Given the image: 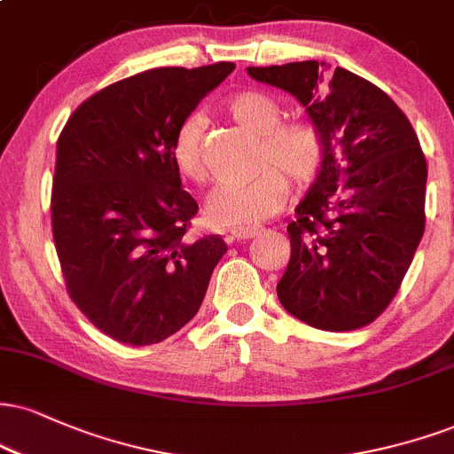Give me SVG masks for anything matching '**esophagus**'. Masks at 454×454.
Wrapping results in <instances>:
<instances>
[{
    "mask_svg": "<svg viewBox=\"0 0 454 454\" xmlns=\"http://www.w3.org/2000/svg\"><path fill=\"white\" fill-rule=\"evenodd\" d=\"M258 232V228H234V231H231V239L232 241H247Z\"/></svg>",
    "mask_w": 454,
    "mask_h": 454,
    "instance_id": "34e87169",
    "label": "esophagus"
}]
</instances>
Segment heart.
I'll use <instances>...</instances> for the list:
<instances>
[{
    "instance_id": "b5f03b06",
    "label": "heart",
    "mask_w": 454,
    "mask_h": 454,
    "mask_svg": "<svg viewBox=\"0 0 454 454\" xmlns=\"http://www.w3.org/2000/svg\"><path fill=\"white\" fill-rule=\"evenodd\" d=\"M228 114L237 124L260 135L255 165L260 171L243 182L217 185L207 200V220L213 226L234 228L258 223L286 203L289 182H313L325 160L324 133L310 122H279L281 107L260 90H243L228 101ZM177 173L188 182H203V118L188 116L179 124L171 145Z\"/></svg>"
}]
</instances>
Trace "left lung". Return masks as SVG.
Returning a JSON list of instances; mask_svg holds the SVG:
<instances>
[{"instance_id": "obj_1", "label": "left lung", "mask_w": 454, "mask_h": 454, "mask_svg": "<svg viewBox=\"0 0 454 454\" xmlns=\"http://www.w3.org/2000/svg\"><path fill=\"white\" fill-rule=\"evenodd\" d=\"M247 74L296 97L327 147L287 226L292 255L277 283L279 302L317 330L372 324L425 231L427 162L411 120L379 86L342 67L300 61Z\"/></svg>"}]
</instances>
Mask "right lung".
Masks as SVG:
<instances>
[{
  "label": "right lung",
  "instance_id": "1",
  "mask_svg": "<svg viewBox=\"0 0 454 454\" xmlns=\"http://www.w3.org/2000/svg\"><path fill=\"white\" fill-rule=\"evenodd\" d=\"M234 63L158 67L109 84L71 114L57 141L52 234L71 300L103 334L154 345L199 313L220 234L190 241L196 200L171 145Z\"/></svg>",
  "mask_w": 454,
  "mask_h": 454
}]
</instances>
